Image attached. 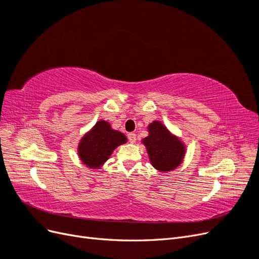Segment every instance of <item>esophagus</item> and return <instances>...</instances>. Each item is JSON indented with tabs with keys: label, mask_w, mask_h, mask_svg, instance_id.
<instances>
[{
	"label": "esophagus",
	"mask_w": 259,
	"mask_h": 259,
	"mask_svg": "<svg viewBox=\"0 0 259 259\" xmlns=\"http://www.w3.org/2000/svg\"><path fill=\"white\" fill-rule=\"evenodd\" d=\"M127 137H128V140L131 144H134L136 142V134H134V133H128Z\"/></svg>",
	"instance_id": "obj_1"
}]
</instances>
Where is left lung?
<instances>
[{"label":"left lung","mask_w":259,"mask_h":259,"mask_svg":"<svg viewBox=\"0 0 259 259\" xmlns=\"http://www.w3.org/2000/svg\"><path fill=\"white\" fill-rule=\"evenodd\" d=\"M149 135L142 142L146 146L152 166L160 171L175 169L183 162L186 147L182 140L166 128L160 121L148 125Z\"/></svg>","instance_id":"1"}]
</instances>
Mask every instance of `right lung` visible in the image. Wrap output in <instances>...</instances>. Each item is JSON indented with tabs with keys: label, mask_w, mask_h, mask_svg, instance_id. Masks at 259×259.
Here are the masks:
<instances>
[{
	"label": "right lung",
	"mask_w": 259,
	"mask_h": 259,
	"mask_svg": "<svg viewBox=\"0 0 259 259\" xmlns=\"http://www.w3.org/2000/svg\"><path fill=\"white\" fill-rule=\"evenodd\" d=\"M126 142L127 138L123 133L112 130L108 122L100 120L80 140L77 154L84 165L99 168L116 147Z\"/></svg>",
	"instance_id": "right-lung-1"
}]
</instances>
